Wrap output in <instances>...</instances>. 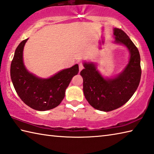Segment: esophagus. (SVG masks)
<instances>
[{"mask_svg":"<svg viewBox=\"0 0 154 154\" xmlns=\"http://www.w3.org/2000/svg\"><path fill=\"white\" fill-rule=\"evenodd\" d=\"M82 69H83V64L82 63H79V71L80 72Z\"/></svg>","mask_w":154,"mask_h":154,"instance_id":"1","label":"esophagus"}]
</instances>
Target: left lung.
I'll use <instances>...</instances> for the list:
<instances>
[{
    "mask_svg": "<svg viewBox=\"0 0 154 154\" xmlns=\"http://www.w3.org/2000/svg\"><path fill=\"white\" fill-rule=\"evenodd\" d=\"M115 43L125 45L130 53L128 64L113 78L105 79L97 70L93 63H84L80 75L86 99L94 109L111 111L125 104L140 85L141 69L138 49L128 35L120 29H114Z\"/></svg>",
    "mask_w": 154,
    "mask_h": 154,
    "instance_id": "8db88e82",
    "label": "left lung"
}]
</instances>
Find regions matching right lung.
I'll return each instance as SVG.
<instances>
[{"label":"right lung","mask_w":154,"mask_h":154,"mask_svg":"<svg viewBox=\"0 0 154 154\" xmlns=\"http://www.w3.org/2000/svg\"><path fill=\"white\" fill-rule=\"evenodd\" d=\"M28 39L23 40L14 52L11 65V78L17 94L23 103L37 111H48L59 105L66 89L79 72L78 65L63 69L47 79L29 72L23 60V51Z\"/></svg>","instance_id":"right-lung-1"}]
</instances>
